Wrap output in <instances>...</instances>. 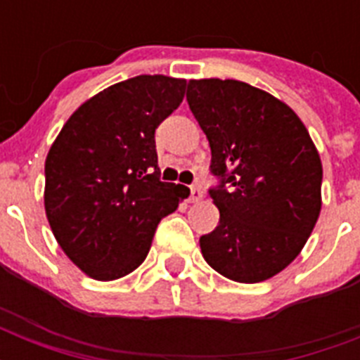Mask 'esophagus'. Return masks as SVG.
<instances>
[{
	"label": "esophagus",
	"instance_id": "obj_1",
	"mask_svg": "<svg viewBox=\"0 0 360 360\" xmlns=\"http://www.w3.org/2000/svg\"><path fill=\"white\" fill-rule=\"evenodd\" d=\"M203 198V192L200 186H191V202H200Z\"/></svg>",
	"mask_w": 360,
	"mask_h": 360
}]
</instances>
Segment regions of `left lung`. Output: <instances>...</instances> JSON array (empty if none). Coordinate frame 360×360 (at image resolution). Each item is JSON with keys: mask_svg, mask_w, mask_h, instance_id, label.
<instances>
[{"mask_svg": "<svg viewBox=\"0 0 360 360\" xmlns=\"http://www.w3.org/2000/svg\"><path fill=\"white\" fill-rule=\"evenodd\" d=\"M186 101L211 147L219 226L200 237L222 276L256 284L290 265L321 211L323 168L307 127L267 91L239 80H191Z\"/></svg>", "mask_w": 360, "mask_h": 360, "instance_id": "1", "label": "left lung"}]
</instances>
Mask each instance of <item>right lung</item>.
<instances>
[{
	"mask_svg": "<svg viewBox=\"0 0 360 360\" xmlns=\"http://www.w3.org/2000/svg\"><path fill=\"white\" fill-rule=\"evenodd\" d=\"M186 80L141 75L82 104L50 147L44 209L59 246L95 280L140 267L158 222L191 191L160 181L155 130Z\"/></svg>",
	"mask_w": 360,
	"mask_h": 360,
	"instance_id": "obj_1",
	"label": "right lung"
}]
</instances>
